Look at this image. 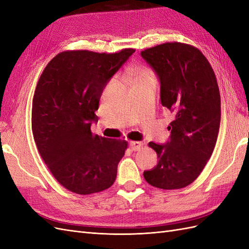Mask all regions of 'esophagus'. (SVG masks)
<instances>
[{
  "label": "esophagus",
  "mask_w": 249,
  "mask_h": 249,
  "mask_svg": "<svg viewBox=\"0 0 249 249\" xmlns=\"http://www.w3.org/2000/svg\"><path fill=\"white\" fill-rule=\"evenodd\" d=\"M142 146H143V143L140 142V141H131L130 142V147H131L132 150H134V152L141 149Z\"/></svg>",
  "instance_id": "1"
}]
</instances>
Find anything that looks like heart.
I'll use <instances>...</instances> for the list:
<instances>
[{
	"mask_svg": "<svg viewBox=\"0 0 249 249\" xmlns=\"http://www.w3.org/2000/svg\"><path fill=\"white\" fill-rule=\"evenodd\" d=\"M130 73H131L133 82L135 83V84H137V83H140V82L145 81V80L155 79L154 71L146 66L134 67V69L130 71Z\"/></svg>",
	"mask_w": 249,
	"mask_h": 249,
	"instance_id": "heart-1",
	"label": "heart"
}]
</instances>
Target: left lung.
Here are the masks:
<instances>
[{
    "mask_svg": "<svg viewBox=\"0 0 249 249\" xmlns=\"http://www.w3.org/2000/svg\"><path fill=\"white\" fill-rule=\"evenodd\" d=\"M161 83V103L175 113L167 144L149 142L158 165L143 172L164 190L193 183L212 156L220 126L219 87L208 59L191 44L165 42L141 52Z\"/></svg>",
    "mask_w": 249,
    "mask_h": 249,
    "instance_id": "left-lung-1",
    "label": "left lung"
}]
</instances>
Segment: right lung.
Listing matches in <instances>:
<instances>
[{
  "label": "right lung",
  "instance_id": "add662e5",
  "mask_svg": "<svg viewBox=\"0 0 249 249\" xmlns=\"http://www.w3.org/2000/svg\"><path fill=\"white\" fill-rule=\"evenodd\" d=\"M135 49L116 53L65 51L53 58L37 83L32 131L43 162L65 189L101 192L116 178L127 142L91 132L104 87Z\"/></svg>",
  "mask_w": 249,
  "mask_h": 249
}]
</instances>
